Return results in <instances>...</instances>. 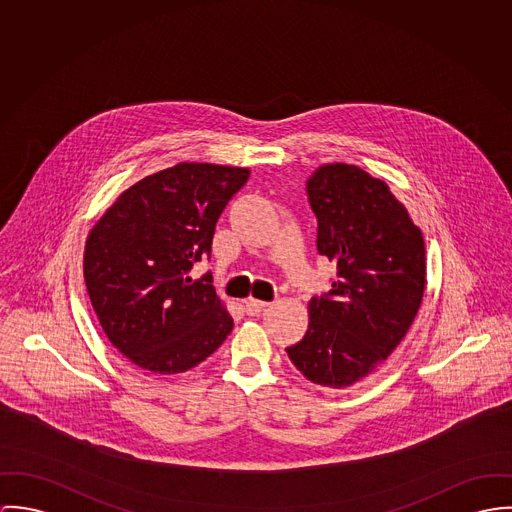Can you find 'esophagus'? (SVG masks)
Segmentation results:
<instances>
[{
    "label": "esophagus",
    "instance_id": "34e87169",
    "mask_svg": "<svg viewBox=\"0 0 512 512\" xmlns=\"http://www.w3.org/2000/svg\"><path fill=\"white\" fill-rule=\"evenodd\" d=\"M243 308H245V312H247L249 316H257V314H261L265 308H269V302H263V300H257V298H247V300L243 302Z\"/></svg>",
    "mask_w": 512,
    "mask_h": 512
}]
</instances>
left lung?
Here are the masks:
<instances>
[{
	"label": "left lung",
	"instance_id": "left-lung-1",
	"mask_svg": "<svg viewBox=\"0 0 512 512\" xmlns=\"http://www.w3.org/2000/svg\"><path fill=\"white\" fill-rule=\"evenodd\" d=\"M318 251L338 281L308 302V330L286 347L314 385L345 389L373 373L410 330L426 288L424 235L389 184L345 163L308 178Z\"/></svg>",
	"mask_w": 512,
	"mask_h": 512
}]
</instances>
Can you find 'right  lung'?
Here are the masks:
<instances>
[{
  "label": "right lung",
  "mask_w": 512,
  "mask_h": 512,
  "mask_svg": "<svg viewBox=\"0 0 512 512\" xmlns=\"http://www.w3.org/2000/svg\"><path fill=\"white\" fill-rule=\"evenodd\" d=\"M251 171L178 163L123 190L90 229L84 281L100 326L135 367L184 373L229 336L233 318L210 284L192 281L216 222Z\"/></svg>",
  "instance_id": "obj_1"
}]
</instances>
